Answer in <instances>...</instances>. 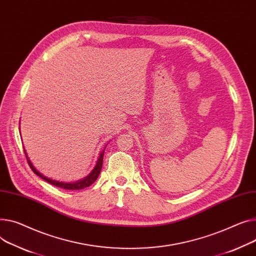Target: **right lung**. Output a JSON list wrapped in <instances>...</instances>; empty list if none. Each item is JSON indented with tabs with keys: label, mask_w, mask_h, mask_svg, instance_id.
Returning <instances> with one entry per match:
<instances>
[{
	"label": "right lung",
	"mask_w": 256,
	"mask_h": 256,
	"mask_svg": "<svg viewBox=\"0 0 256 256\" xmlns=\"http://www.w3.org/2000/svg\"><path fill=\"white\" fill-rule=\"evenodd\" d=\"M104 152H105V149L100 153V156H98V162H96V166L94 168L92 171L90 172V174L88 176L85 177L84 179H81V180L76 181V182H62V181L52 180V179H50V178L44 176L42 173H40V172L38 171V170H36L35 166H32V164L30 162V158H28V154H26V150H24V154H26V160H28V164H30V168H32V171L34 173H35L36 175H38L40 178H42L43 180L47 181L48 183L52 184V185H54V186H56V187H60V188H62V190H79L85 188V187L90 186V185L98 179V175H100V170H102V166H103Z\"/></svg>",
	"instance_id": "1"
}]
</instances>
